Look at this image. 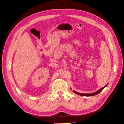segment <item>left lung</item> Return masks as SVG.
Wrapping results in <instances>:
<instances>
[{
	"label": "left lung",
	"mask_w": 124,
	"mask_h": 124,
	"mask_svg": "<svg viewBox=\"0 0 124 124\" xmlns=\"http://www.w3.org/2000/svg\"><path fill=\"white\" fill-rule=\"evenodd\" d=\"M108 85V84H107L106 86H104V87L101 88L100 89H99L98 91H97V92H95V93H78V92H77L76 91H73V93H77V94L78 95H80V96H95V95H96L97 94H98V93H100L101 91H102V90L106 87H107V86Z\"/></svg>",
	"instance_id": "8db88e82"
}]
</instances>
